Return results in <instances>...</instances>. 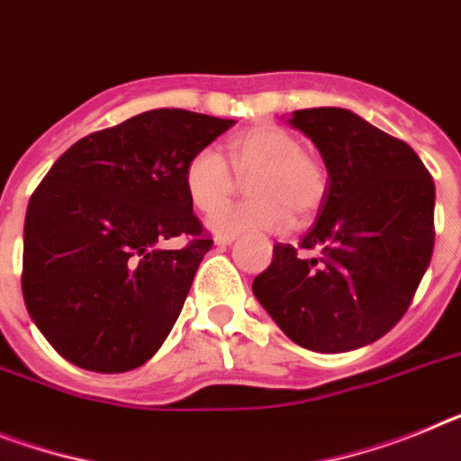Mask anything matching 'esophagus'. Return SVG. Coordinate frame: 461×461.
Wrapping results in <instances>:
<instances>
[{
    "label": "esophagus",
    "mask_w": 461,
    "mask_h": 461,
    "mask_svg": "<svg viewBox=\"0 0 461 461\" xmlns=\"http://www.w3.org/2000/svg\"><path fill=\"white\" fill-rule=\"evenodd\" d=\"M235 242V235H216L214 238V245L216 247H228Z\"/></svg>",
    "instance_id": "esophagus-1"
}]
</instances>
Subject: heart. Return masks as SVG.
<instances>
[{"label":"heart","instance_id":"b5f03b06","mask_svg":"<svg viewBox=\"0 0 461 461\" xmlns=\"http://www.w3.org/2000/svg\"><path fill=\"white\" fill-rule=\"evenodd\" d=\"M227 165L223 153L203 147L184 165V191L200 212H216L228 203L240 179L251 198L212 216L210 228L219 235H238L245 230H285L291 223L305 221L320 210L326 193V170L312 153L303 149L291 130L279 125H257L240 132L228 144Z\"/></svg>","mask_w":461,"mask_h":461}]
</instances>
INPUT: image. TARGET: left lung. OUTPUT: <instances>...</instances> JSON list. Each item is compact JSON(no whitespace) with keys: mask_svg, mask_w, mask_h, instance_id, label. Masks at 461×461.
<instances>
[{"mask_svg":"<svg viewBox=\"0 0 461 461\" xmlns=\"http://www.w3.org/2000/svg\"><path fill=\"white\" fill-rule=\"evenodd\" d=\"M329 172L301 249L275 245L251 291L301 348L338 354L375 343L411 305L434 251V179L406 141L349 109L294 112Z\"/></svg>","mask_w":461,"mask_h":461,"instance_id":"8db88e82","label":"left lung"}]
</instances>
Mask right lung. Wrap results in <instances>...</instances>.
Returning <instances> with one entry per match:
<instances>
[{"instance_id":"1","label":"right lung","mask_w":461,"mask_h":461,"mask_svg":"<svg viewBox=\"0 0 461 461\" xmlns=\"http://www.w3.org/2000/svg\"><path fill=\"white\" fill-rule=\"evenodd\" d=\"M233 123L151 109L78 140L43 176L25 214L23 298L67 361L125 373L158 352L212 247L184 165ZM179 234L194 240L167 250Z\"/></svg>"}]
</instances>
